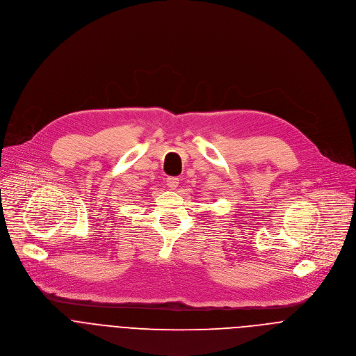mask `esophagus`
<instances>
[{
  "label": "esophagus",
  "mask_w": 356,
  "mask_h": 356,
  "mask_svg": "<svg viewBox=\"0 0 356 356\" xmlns=\"http://www.w3.org/2000/svg\"><path fill=\"white\" fill-rule=\"evenodd\" d=\"M179 177H173V176H170V177H168L166 179V186L170 188V190H175V188H177V186H179Z\"/></svg>",
  "instance_id": "1"
}]
</instances>
